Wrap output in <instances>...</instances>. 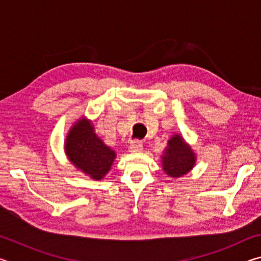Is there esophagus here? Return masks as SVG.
Returning <instances> with one entry per match:
<instances>
[{"mask_svg":"<svg viewBox=\"0 0 261 261\" xmlns=\"http://www.w3.org/2000/svg\"><path fill=\"white\" fill-rule=\"evenodd\" d=\"M129 151L132 152V153H137V152L143 151V144H141L139 140L131 141V144L129 146Z\"/></svg>","mask_w":261,"mask_h":261,"instance_id":"esophagus-1","label":"esophagus"}]
</instances>
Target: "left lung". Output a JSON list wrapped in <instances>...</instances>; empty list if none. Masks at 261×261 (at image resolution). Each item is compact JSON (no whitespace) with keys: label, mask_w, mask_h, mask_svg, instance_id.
Here are the masks:
<instances>
[{"label":"left lung","mask_w":261,"mask_h":261,"mask_svg":"<svg viewBox=\"0 0 261 261\" xmlns=\"http://www.w3.org/2000/svg\"><path fill=\"white\" fill-rule=\"evenodd\" d=\"M196 162L192 149L184 143L182 137L174 136L168 141V147L162 156L163 170L170 177H179L188 174Z\"/></svg>","instance_id":"1"}]
</instances>
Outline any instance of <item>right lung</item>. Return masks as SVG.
Listing matches in <instances>:
<instances>
[{
    "label": "right lung",
    "mask_w": 261,
    "mask_h": 261,
    "mask_svg": "<svg viewBox=\"0 0 261 261\" xmlns=\"http://www.w3.org/2000/svg\"><path fill=\"white\" fill-rule=\"evenodd\" d=\"M65 153L74 166L93 179H101L108 173L116 155L94 134L93 126L86 120L78 121L70 130Z\"/></svg>",
    "instance_id": "1"
}]
</instances>
